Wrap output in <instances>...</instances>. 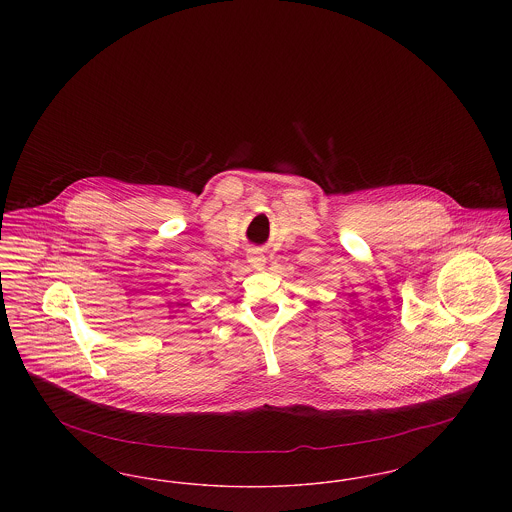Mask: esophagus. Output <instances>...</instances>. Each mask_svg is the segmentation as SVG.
I'll list each match as a JSON object with an SVG mask.
<instances>
[{
  "instance_id": "1",
  "label": "esophagus",
  "mask_w": 512,
  "mask_h": 512,
  "mask_svg": "<svg viewBox=\"0 0 512 512\" xmlns=\"http://www.w3.org/2000/svg\"><path fill=\"white\" fill-rule=\"evenodd\" d=\"M247 259H249V263H251L253 267H263V265H265V255H261V253H257V251H251Z\"/></svg>"
}]
</instances>
